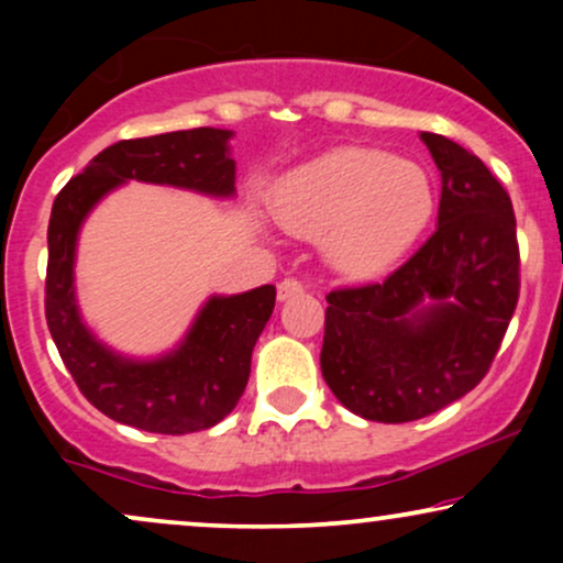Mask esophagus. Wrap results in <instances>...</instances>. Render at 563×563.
<instances>
[{
  "mask_svg": "<svg viewBox=\"0 0 563 563\" xmlns=\"http://www.w3.org/2000/svg\"><path fill=\"white\" fill-rule=\"evenodd\" d=\"M301 290H303L301 280H296V277H286V280H280V286H277V299L288 301L294 299V296H299Z\"/></svg>",
  "mask_w": 563,
  "mask_h": 563,
  "instance_id": "obj_1",
  "label": "esophagus"
}]
</instances>
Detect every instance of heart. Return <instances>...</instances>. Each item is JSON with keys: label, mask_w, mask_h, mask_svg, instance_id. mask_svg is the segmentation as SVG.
Instances as JSON below:
<instances>
[{"label": "heart", "mask_w": 563, "mask_h": 563, "mask_svg": "<svg viewBox=\"0 0 563 563\" xmlns=\"http://www.w3.org/2000/svg\"><path fill=\"white\" fill-rule=\"evenodd\" d=\"M434 209L426 172L384 151L339 147L290 172L275 190V214L296 235L325 238L339 273L389 267L421 235Z\"/></svg>", "instance_id": "obj_1"}]
</instances>
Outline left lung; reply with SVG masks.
Returning <instances> with one entry per match:
<instances>
[{"instance_id":"obj_1","label":"left lung","mask_w":563,"mask_h":563,"mask_svg":"<svg viewBox=\"0 0 563 563\" xmlns=\"http://www.w3.org/2000/svg\"><path fill=\"white\" fill-rule=\"evenodd\" d=\"M421 140L442 174L437 230L384 283L325 296L322 378L365 421H418L468 394L519 301L506 187L457 142L431 132Z\"/></svg>"}]
</instances>
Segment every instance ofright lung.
Segmentation results:
<instances>
[{"mask_svg": "<svg viewBox=\"0 0 563 563\" xmlns=\"http://www.w3.org/2000/svg\"><path fill=\"white\" fill-rule=\"evenodd\" d=\"M228 129L200 126L121 140L57 192L47 230L44 314L63 363L97 410L153 434H192L230 416L249 384L251 352L275 309V286L211 296L183 344L158 360H129L95 339L74 294L76 238L102 196L126 179L235 196Z\"/></svg>", "mask_w": 563, "mask_h": 563, "instance_id": "add662e5", "label": "right lung"}]
</instances>
